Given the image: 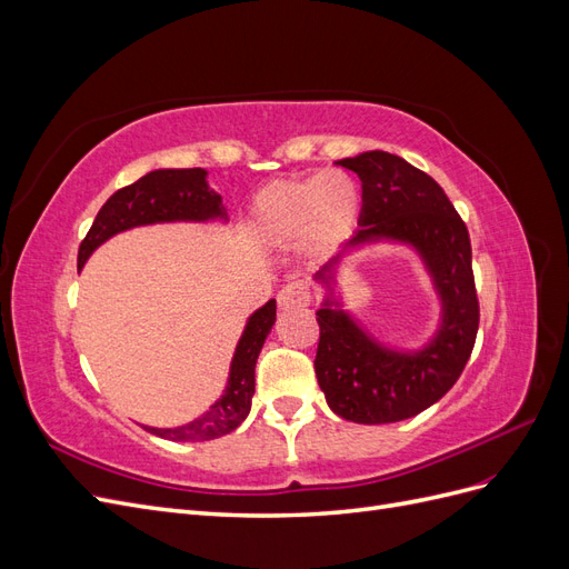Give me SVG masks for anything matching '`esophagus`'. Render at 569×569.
<instances>
[{"instance_id":"34e87169","label":"esophagus","mask_w":569,"mask_h":569,"mask_svg":"<svg viewBox=\"0 0 569 569\" xmlns=\"http://www.w3.org/2000/svg\"><path fill=\"white\" fill-rule=\"evenodd\" d=\"M308 303H311V291H308V287L303 282L284 284L278 291V306L280 308H303Z\"/></svg>"}]
</instances>
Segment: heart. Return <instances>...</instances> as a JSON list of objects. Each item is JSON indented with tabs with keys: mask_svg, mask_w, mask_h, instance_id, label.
I'll return each instance as SVG.
<instances>
[{
	"mask_svg": "<svg viewBox=\"0 0 569 569\" xmlns=\"http://www.w3.org/2000/svg\"><path fill=\"white\" fill-rule=\"evenodd\" d=\"M360 216V187L341 170L274 180L251 201L249 228L258 244L291 249L303 242L311 256L332 253L351 237Z\"/></svg>",
	"mask_w": 569,
	"mask_h": 569,
	"instance_id": "1",
	"label": "heart"
}]
</instances>
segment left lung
<instances>
[{"instance_id":"8db88e82","label":"left lung","mask_w":569,"mask_h":569,"mask_svg":"<svg viewBox=\"0 0 569 569\" xmlns=\"http://www.w3.org/2000/svg\"><path fill=\"white\" fill-rule=\"evenodd\" d=\"M337 163L353 170L363 184L360 230L343 250L382 238L416 248L442 299V322L422 350L396 352L372 340L330 290L316 313L320 325L316 377L327 406L343 420L358 425L408 420L456 385L472 353L479 301L470 234L443 189L396 153L366 151ZM341 254L316 274L327 289Z\"/></svg>"}]
</instances>
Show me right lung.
<instances>
[{
  "label": "right lung",
  "mask_w": 569,
  "mask_h": 569,
  "mask_svg": "<svg viewBox=\"0 0 569 569\" xmlns=\"http://www.w3.org/2000/svg\"><path fill=\"white\" fill-rule=\"evenodd\" d=\"M203 168H161L151 170L137 182L118 189L109 201L101 206L88 237L78 249V268L118 232L130 228L153 226V222H206V220H228L226 206L218 192L206 182ZM274 325V299L247 320V327L239 339L228 387L220 399L199 416L197 420L180 427H144L147 432L170 441H209L242 425L251 410V396L256 391V360L263 349V341Z\"/></svg>",
  "instance_id": "1"
}]
</instances>
